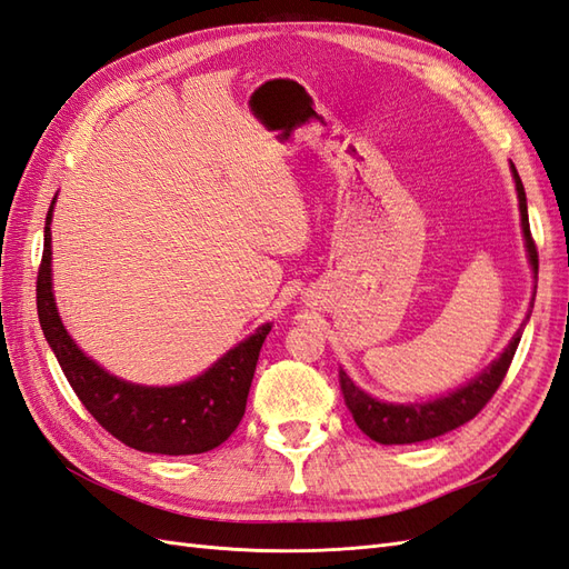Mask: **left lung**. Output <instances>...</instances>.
<instances>
[{
    "mask_svg": "<svg viewBox=\"0 0 569 569\" xmlns=\"http://www.w3.org/2000/svg\"><path fill=\"white\" fill-rule=\"evenodd\" d=\"M512 174L517 183V198H519V212H521V229H525L527 239V251L533 274L539 278V251H536V241L529 229V212H527V193L521 187V179L512 164ZM521 326L508 349L502 351L500 359L490 363L486 371L471 380L469 386L450 392L448 397L433 399V402H421V405H388L378 402L371 395L359 390L351 378L340 368V388L345 395V405L355 417L357 426L361 431L380 442V445H409V442H421L438 438L448 431H455L462 423L471 421L476 413H479L500 388V382L508 376V368L515 359L517 345L521 340Z\"/></svg>",
    "mask_w": 569,
    "mask_h": 569,
    "instance_id": "1",
    "label": "left lung"
}]
</instances>
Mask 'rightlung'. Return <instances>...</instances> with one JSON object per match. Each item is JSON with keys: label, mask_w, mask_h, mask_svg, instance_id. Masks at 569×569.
I'll use <instances>...</instances> for the list:
<instances>
[{"label": "right lung", "mask_w": 569, "mask_h": 569, "mask_svg": "<svg viewBox=\"0 0 569 569\" xmlns=\"http://www.w3.org/2000/svg\"><path fill=\"white\" fill-rule=\"evenodd\" d=\"M54 203V201H52ZM52 206L44 220V249L38 268V318L54 357L81 405L107 433L133 450L156 455H201L218 448L247 411V397L270 326L229 349L203 376L174 388H143L119 380L73 345L52 297Z\"/></svg>", "instance_id": "add662e5"}]
</instances>
